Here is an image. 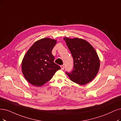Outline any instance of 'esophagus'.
I'll return each mask as SVG.
<instances>
[{
	"label": "esophagus",
	"instance_id": "esophagus-1",
	"mask_svg": "<svg viewBox=\"0 0 121 121\" xmlns=\"http://www.w3.org/2000/svg\"><path fill=\"white\" fill-rule=\"evenodd\" d=\"M60 67H61V70H64V66L63 65H61Z\"/></svg>",
	"mask_w": 121,
	"mask_h": 121
}]
</instances>
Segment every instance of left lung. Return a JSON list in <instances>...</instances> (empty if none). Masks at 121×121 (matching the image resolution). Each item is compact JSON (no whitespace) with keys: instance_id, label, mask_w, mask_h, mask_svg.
I'll return each instance as SVG.
<instances>
[{"instance_id":"8db88e82","label":"left lung","mask_w":121,"mask_h":121,"mask_svg":"<svg viewBox=\"0 0 121 121\" xmlns=\"http://www.w3.org/2000/svg\"><path fill=\"white\" fill-rule=\"evenodd\" d=\"M73 58V70L66 72L70 79L81 85L93 80L100 68V60L95 49L84 39L64 38Z\"/></svg>"}]
</instances>
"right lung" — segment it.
Returning <instances> with one entry per match:
<instances>
[{"instance_id": "add662e5", "label": "right lung", "mask_w": 121, "mask_h": 121, "mask_svg": "<svg viewBox=\"0 0 121 121\" xmlns=\"http://www.w3.org/2000/svg\"><path fill=\"white\" fill-rule=\"evenodd\" d=\"M55 39L45 38L36 41L26 52L22 62V72L26 80L35 86H41L50 80L55 72L61 69L54 62L52 49Z\"/></svg>"}]
</instances>
